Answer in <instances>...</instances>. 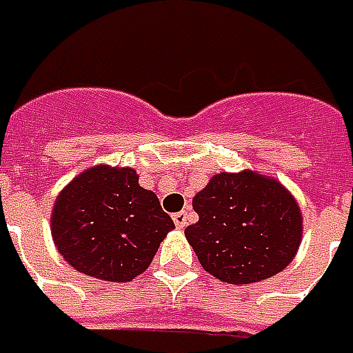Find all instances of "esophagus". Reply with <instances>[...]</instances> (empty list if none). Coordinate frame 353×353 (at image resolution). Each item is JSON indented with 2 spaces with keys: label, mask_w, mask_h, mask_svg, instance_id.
Here are the masks:
<instances>
[{
  "label": "esophagus",
  "mask_w": 353,
  "mask_h": 353,
  "mask_svg": "<svg viewBox=\"0 0 353 353\" xmlns=\"http://www.w3.org/2000/svg\"><path fill=\"white\" fill-rule=\"evenodd\" d=\"M188 219H190V214L186 211L174 212V214H172V222H174V226H176V228H184V226L188 224Z\"/></svg>",
  "instance_id": "34e87169"
}]
</instances>
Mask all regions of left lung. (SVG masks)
Instances as JSON below:
<instances>
[{
	"instance_id": "8db88e82",
	"label": "left lung",
	"mask_w": 353,
	"mask_h": 353,
	"mask_svg": "<svg viewBox=\"0 0 353 353\" xmlns=\"http://www.w3.org/2000/svg\"><path fill=\"white\" fill-rule=\"evenodd\" d=\"M199 221L184 230L205 272L234 285L287 268L301 247L302 212L291 192L254 171L219 172L194 197Z\"/></svg>"
}]
</instances>
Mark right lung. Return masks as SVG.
Instances as JSON below:
<instances>
[{
	"label": "right lung",
	"mask_w": 353,
	"mask_h": 353,
	"mask_svg": "<svg viewBox=\"0 0 353 353\" xmlns=\"http://www.w3.org/2000/svg\"><path fill=\"white\" fill-rule=\"evenodd\" d=\"M174 228L154 192L129 167L97 165L62 190L51 212L57 249L72 268L104 281H131Z\"/></svg>",
	"instance_id": "add662e5"
}]
</instances>
